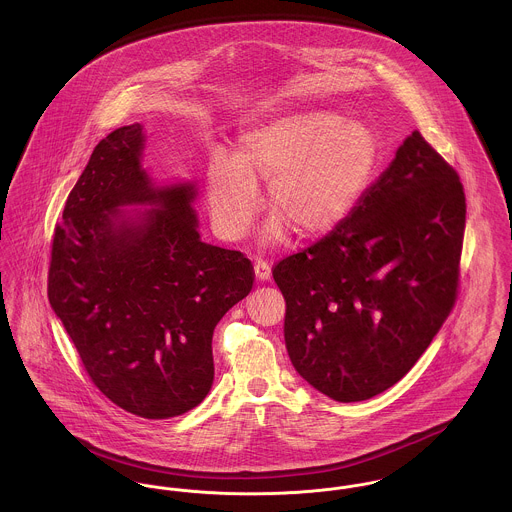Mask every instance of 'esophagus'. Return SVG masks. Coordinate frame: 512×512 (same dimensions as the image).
I'll return each mask as SVG.
<instances>
[{"mask_svg": "<svg viewBox=\"0 0 512 512\" xmlns=\"http://www.w3.org/2000/svg\"><path fill=\"white\" fill-rule=\"evenodd\" d=\"M254 274H256V280H260V282H266V280H270V276H272V268H270V264L268 262H256V266H254Z\"/></svg>", "mask_w": 512, "mask_h": 512, "instance_id": "34e87169", "label": "esophagus"}]
</instances>
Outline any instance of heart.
Instances as JSON below:
<instances>
[{
    "instance_id": "1",
    "label": "heart",
    "mask_w": 512,
    "mask_h": 512,
    "mask_svg": "<svg viewBox=\"0 0 512 512\" xmlns=\"http://www.w3.org/2000/svg\"><path fill=\"white\" fill-rule=\"evenodd\" d=\"M378 140L365 122L343 120L325 110L276 116L238 136L234 159L211 157L205 195L215 228L240 238L260 203L274 211L264 238L278 242L293 228L317 238L349 219L374 177Z\"/></svg>"
}]
</instances>
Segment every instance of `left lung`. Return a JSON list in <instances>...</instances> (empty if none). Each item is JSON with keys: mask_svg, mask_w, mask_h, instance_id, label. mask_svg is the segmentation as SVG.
Returning <instances> with one entry per match:
<instances>
[{"mask_svg": "<svg viewBox=\"0 0 512 512\" xmlns=\"http://www.w3.org/2000/svg\"><path fill=\"white\" fill-rule=\"evenodd\" d=\"M463 230L455 169L412 132L349 219L272 272L299 376L337 402L394 386L455 303Z\"/></svg>", "mask_w": 512, "mask_h": 512, "instance_id": "left-lung-1", "label": "left lung"}]
</instances>
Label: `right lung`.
<instances>
[{"instance_id": "add662e5", "label": "right lung", "mask_w": 512, "mask_h": 512, "mask_svg": "<svg viewBox=\"0 0 512 512\" xmlns=\"http://www.w3.org/2000/svg\"><path fill=\"white\" fill-rule=\"evenodd\" d=\"M144 149L142 124L94 147L55 228L49 301L98 390L165 420L209 394L215 327L252 290L254 268L201 240L197 185H157Z\"/></svg>"}]
</instances>
